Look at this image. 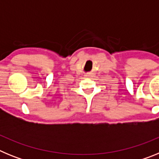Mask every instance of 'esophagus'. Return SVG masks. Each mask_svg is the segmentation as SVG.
Here are the masks:
<instances>
[{
  "mask_svg": "<svg viewBox=\"0 0 159 159\" xmlns=\"http://www.w3.org/2000/svg\"><path fill=\"white\" fill-rule=\"evenodd\" d=\"M85 76H86L87 78L92 79V78H94V76H95V74H94V73H88V74H86V75H85Z\"/></svg>",
  "mask_w": 159,
  "mask_h": 159,
  "instance_id": "esophagus-1",
  "label": "esophagus"
}]
</instances>
